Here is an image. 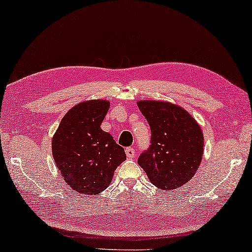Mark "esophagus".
I'll list each match as a JSON object with an SVG mask.
<instances>
[{"instance_id": "1", "label": "esophagus", "mask_w": 252, "mask_h": 252, "mask_svg": "<svg viewBox=\"0 0 252 252\" xmlns=\"http://www.w3.org/2000/svg\"><path fill=\"white\" fill-rule=\"evenodd\" d=\"M125 152H126V156L128 158H133L135 157V150L133 148H127L125 150Z\"/></svg>"}]
</instances>
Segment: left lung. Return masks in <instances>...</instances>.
Wrapping results in <instances>:
<instances>
[{
  "label": "left lung",
  "mask_w": 252,
  "mask_h": 252,
  "mask_svg": "<svg viewBox=\"0 0 252 252\" xmlns=\"http://www.w3.org/2000/svg\"><path fill=\"white\" fill-rule=\"evenodd\" d=\"M137 106L151 127V146L138 164L151 184L173 190L195 176L202 162L204 135L196 119L178 104L139 100Z\"/></svg>",
  "instance_id": "obj_1"
}]
</instances>
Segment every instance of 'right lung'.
<instances>
[{"mask_svg": "<svg viewBox=\"0 0 252 252\" xmlns=\"http://www.w3.org/2000/svg\"><path fill=\"white\" fill-rule=\"evenodd\" d=\"M108 100H87L69 109L52 139V152L61 176L77 193L99 195L108 188L125 151L101 129Z\"/></svg>", "mask_w": 252, "mask_h": 252, "instance_id": "1", "label": "right lung"}]
</instances>
